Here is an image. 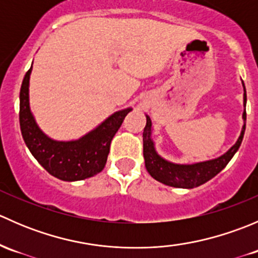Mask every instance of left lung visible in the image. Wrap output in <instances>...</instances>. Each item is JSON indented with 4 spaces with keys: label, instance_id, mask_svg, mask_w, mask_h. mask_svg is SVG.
Wrapping results in <instances>:
<instances>
[{
    "label": "left lung",
    "instance_id": "1",
    "mask_svg": "<svg viewBox=\"0 0 258 258\" xmlns=\"http://www.w3.org/2000/svg\"><path fill=\"white\" fill-rule=\"evenodd\" d=\"M243 86V126H242L241 134L238 136L236 144L228 151H226L223 155L212 160L201 161V162L195 163H176L166 160L165 157L160 155L156 151L155 142L152 140V121L150 116L146 114V126L144 130V158L145 166L147 172L152 176L156 181L166 184V186L177 187V188H195L201 184L206 183L211 178L215 177L217 173H220L223 168L227 166L231 158L235 156L243 140L244 130H246V88Z\"/></svg>",
    "mask_w": 258,
    "mask_h": 258
}]
</instances>
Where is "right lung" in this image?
<instances>
[{
	"label": "right lung",
	"instance_id": "obj_1",
	"mask_svg": "<svg viewBox=\"0 0 258 258\" xmlns=\"http://www.w3.org/2000/svg\"><path fill=\"white\" fill-rule=\"evenodd\" d=\"M31 72L32 66L25 75L20 91L21 134L30 152L49 175L62 181H81L100 173L107 161L111 141L132 107L116 111L80 139L53 140L40 128L31 111Z\"/></svg>",
	"mask_w": 258,
	"mask_h": 258
}]
</instances>
